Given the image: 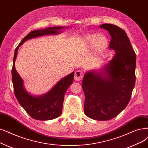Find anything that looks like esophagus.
Here are the masks:
<instances>
[{
  "label": "esophagus",
  "instance_id": "34e87169",
  "mask_svg": "<svg viewBox=\"0 0 148 148\" xmlns=\"http://www.w3.org/2000/svg\"><path fill=\"white\" fill-rule=\"evenodd\" d=\"M83 73L80 70L76 71L74 74V79L76 81H80L83 79Z\"/></svg>",
  "mask_w": 148,
  "mask_h": 148
}]
</instances>
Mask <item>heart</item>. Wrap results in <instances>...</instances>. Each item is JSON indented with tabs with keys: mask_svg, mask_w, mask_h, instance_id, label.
<instances>
[{
	"mask_svg": "<svg viewBox=\"0 0 148 148\" xmlns=\"http://www.w3.org/2000/svg\"><path fill=\"white\" fill-rule=\"evenodd\" d=\"M83 43L86 47L94 46L95 52L99 53L106 48L108 44V38L101 34H90L83 38Z\"/></svg>",
	"mask_w": 148,
	"mask_h": 148,
	"instance_id": "1",
	"label": "heart"
}]
</instances>
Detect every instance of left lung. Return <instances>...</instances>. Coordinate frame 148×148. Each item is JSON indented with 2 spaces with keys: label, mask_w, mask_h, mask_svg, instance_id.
<instances>
[{
  "label": "left lung",
  "mask_w": 148,
  "mask_h": 148,
  "mask_svg": "<svg viewBox=\"0 0 148 148\" xmlns=\"http://www.w3.org/2000/svg\"><path fill=\"white\" fill-rule=\"evenodd\" d=\"M111 36L109 48L112 59L99 70L86 72L82 81L84 112L95 120H109L119 114L129 103L136 82V55L123 29L102 24Z\"/></svg>",
  "instance_id": "1"
}]
</instances>
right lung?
Returning a JSON list of instances; mask_svg holds the SVG:
<instances>
[{
	"label": "right lung",
	"instance_id": "1",
	"mask_svg": "<svg viewBox=\"0 0 148 148\" xmlns=\"http://www.w3.org/2000/svg\"><path fill=\"white\" fill-rule=\"evenodd\" d=\"M62 28H67L54 27L31 31L23 38L15 49L12 68V82L16 97L25 111L32 118L37 120H52L61 115L64 96L67 89L73 82L74 72L62 79L48 92L41 95H33L25 88L23 80L16 69L15 60L17 51L18 48L28 39L45 35L59 34L62 32Z\"/></svg>",
	"mask_w": 148,
	"mask_h": 148
}]
</instances>
